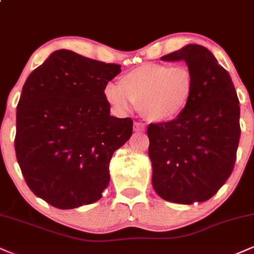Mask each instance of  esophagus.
Here are the masks:
<instances>
[{
	"instance_id": "34e87169",
	"label": "esophagus",
	"mask_w": 254,
	"mask_h": 254,
	"mask_svg": "<svg viewBox=\"0 0 254 254\" xmlns=\"http://www.w3.org/2000/svg\"><path fill=\"white\" fill-rule=\"evenodd\" d=\"M145 127L143 124L141 123H133V130L136 131V132H138V131H144Z\"/></svg>"
}]
</instances>
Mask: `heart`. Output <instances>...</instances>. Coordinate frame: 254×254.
<instances>
[{
	"instance_id": "b5f03b06",
	"label": "heart",
	"mask_w": 254,
	"mask_h": 254,
	"mask_svg": "<svg viewBox=\"0 0 254 254\" xmlns=\"http://www.w3.org/2000/svg\"><path fill=\"white\" fill-rule=\"evenodd\" d=\"M193 89L194 78L188 66L145 63L125 72L118 84H107L105 98L118 112L133 105L147 121L167 123L186 110Z\"/></svg>"
}]
</instances>
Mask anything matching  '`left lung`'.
Returning <instances> with one entry per match:
<instances>
[{
    "label": "left lung",
    "mask_w": 254,
    "mask_h": 254,
    "mask_svg": "<svg viewBox=\"0 0 254 254\" xmlns=\"http://www.w3.org/2000/svg\"><path fill=\"white\" fill-rule=\"evenodd\" d=\"M161 60L185 61L194 89L179 117L148 127L153 188L168 202H205L234 168L241 132L237 92L228 71L202 45L190 44Z\"/></svg>",
    "instance_id": "obj_1"
}]
</instances>
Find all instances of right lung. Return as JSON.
Returning a JSON list of instances; mask_svg holds the SVG:
<instances>
[{
    "label": "right lung",
    "mask_w": 254,
    "mask_h": 254,
    "mask_svg": "<svg viewBox=\"0 0 254 254\" xmlns=\"http://www.w3.org/2000/svg\"><path fill=\"white\" fill-rule=\"evenodd\" d=\"M121 65L57 50L31 72L16 107V159L36 196L58 209L100 199L113 153L132 119L110 116L105 98Z\"/></svg>",
    "instance_id": "1"
}]
</instances>
